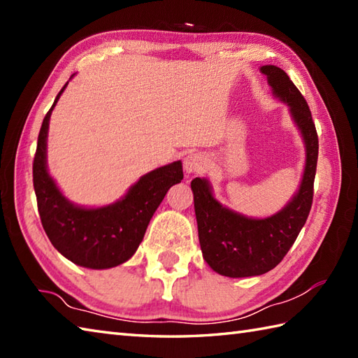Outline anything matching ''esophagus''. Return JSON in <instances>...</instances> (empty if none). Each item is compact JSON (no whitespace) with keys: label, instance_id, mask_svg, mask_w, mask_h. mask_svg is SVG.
I'll return each mask as SVG.
<instances>
[{"label":"esophagus","instance_id":"34e87169","mask_svg":"<svg viewBox=\"0 0 358 358\" xmlns=\"http://www.w3.org/2000/svg\"><path fill=\"white\" fill-rule=\"evenodd\" d=\"M183 167L186 173H196L206 169V157L200 152H191L185 157Z\"/></svg>","mask_w":358,"mask_h":358}]
</instances>
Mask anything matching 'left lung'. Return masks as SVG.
<instances>
[{
	"instance_id": "8db88e82",
	"label": "left lung",
	"mask_w": 358,
	"mask_h": 358,
	"mask_svg": "<svg viewBox=\"0 0 358 358\" xmlns=\"http://www.w3.org/2000/svg\"><path fill=\"white\" fill-rule=\"evenodd\" d=\"M272 95L289 108L305 144L306 159L301 181L292 199L273 215L254 218L220 203L208 178H194V208L204 262L220 275L231 278L263 275L283 260L305 226L314 195L318 136L309 106L280 67H260Z\"/></svg>"
}]
</instances>
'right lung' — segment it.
I'll list each match as a JSON object with an SVG mask.
<instances>
[{
  "label": "right lung",
  "instance_id": "add662e5",
  "mask_svg": "<svg viewBox=\"0 0 358 358\" xmlns=\"http://www.w3.org/2000/svg\"><path fill=\"white\" fill-rule=\"evenodd\" d=\"M73 77V75H72ZM69 85L59 90L45 113L34 158V187L45 234L59 254L89 269H109L131 258L167 191L183 180V164L169 163L144 173L120 200L100 208L72 203L48 169V132L52 110Z\"/></svg>",
  "mask_w": 358,
  "mask_h": 358
}]
</instances>
